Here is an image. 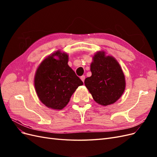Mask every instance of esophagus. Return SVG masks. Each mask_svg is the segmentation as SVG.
I'll use <instances>...</instances> for the list:
<instances>
[{"label":"esophagus","instance_id":"esophagus-1","mask_svg":"<svg viewBox=\"0 0 157 157\" xmlns=\"http://www.w3.org/2000/svg\"><path fill=\"white\" fill-rule=\"evenodd\" d=\"M80 79L82 80V82H84V80H85V76H84V75L81 76V77H80Z\"/></svg>","mask_w":157,"mask_h":157}]
</instances>
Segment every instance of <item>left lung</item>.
Here are the masks:
<instances>
[{
    "label": "left lung",
    "instance_id": "obj_1",
    "mask_svg": "<svg viewBox=\"0 0 157 157\" xmlns=\"http://www.w3.org/2000/svg\"><path fill=\"white\" fill-rule=\"evenodd\" d=\"M90 70L92 76L84 80L85 86L95 101L106 106L117 101L125 89V78L120 65L105 52L95 54Z\"/></svg>",
    "mask_w": 157,
    "mask_h": 157
}]
</instances>
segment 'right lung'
Masks as SVG:
<instances>
[{"label": "right lung", "instance_id": "add662e5", "mask_svg": "<svg viewBox=\"0 0 157 157\" xmlns=\"http://www.w3.org/2000/svg\"><path fill=\"white\" fill-rule=\"evenodd\" d=\"M58 56V59H55ZM68 55L57 51L38 67L35 86L40 100L46 106L61 110L69 103L77 88L83 84L67 64Z\"/></svg>", "mask_w": 157, "mask_h": 157}]
</instances>
